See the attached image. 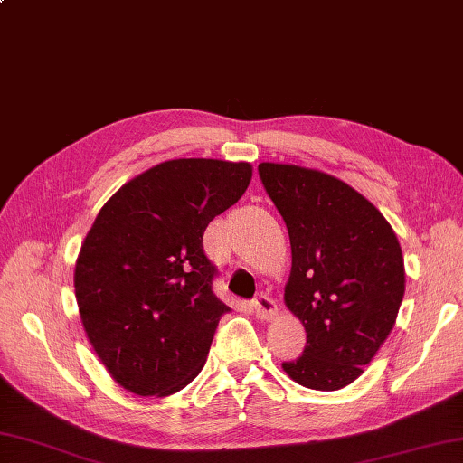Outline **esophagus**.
<instances>
[{
	"label": "esophagus",
	"instance_id": "obj_1",
	"mask_svg": "<svg viewBox=\"0 0 463 463\" xmlns=\"http://www.w3.org/2000/svg\"><path fill=\"white\" fill-rule=\"evenodd\" d=\"M252 307L256 311V316L260 319H272L278 314V306L274 302V298L268 294H260L252 299Z\"/></svg>",
	"mask_w": 463,
	"mask_h": 463
}]
</instances>
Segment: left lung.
<instances>
[{
	"label": "left lung",
	"mask_w": 463,
	"mask_h": 463,
	"mask_svg": "<svg viewBox=\"0 0 463 463\" xmlns=\"http://www.w3.org/2000/svg\"><path fill=\"white\" fill-rule=\"evenodd\" d=\"M292 244L284 302L307 343L282 363L289 379L339 391L363 374L394 327L404 258L381 211L341 179L286 164L258 165Z\"/></svg>",
	"instance_id": "1"
}]
</instances>
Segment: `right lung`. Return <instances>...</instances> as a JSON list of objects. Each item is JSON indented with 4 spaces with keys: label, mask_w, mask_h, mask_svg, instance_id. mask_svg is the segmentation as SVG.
Wrapping results in <instances>:
<instances>
[{
    "label": "right lung",
    "mask_w": 463,
    "mask_h": 463,
    "mask_svg": "<svg viewBox=\"0 0 463 463\" xmlns=\"http://www.w3.org/2000/svg\"><path fill=\"white\" fill-rule=\"evenodd\" d=\"M246 161L171 159L118 189L86 234L74 294L90 345L112 379L167 396L201 373L219 319L209 222L242 197Z\"/></svg>",
    "instance_id": "obj_1"
}]
</instances>
